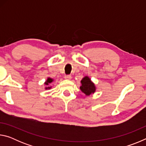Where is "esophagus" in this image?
I'll return each mask as SVG.
<instances>
[{"label":"esophagus","mask_w":146,"mask_h":146,"mask_svg":"<svg viewBox=\"0 0 146 146\" xmlns=\"http://www.w3.org/2000/svg\"><path fill=\"white\" fill-rule=\"evenodd\" d=\"M64 78H65V79H66V80H70V79L71 78V76L70 75H66L65 76H64Z\"/></svg>","instance_id":"obj_1"}]
</instances>
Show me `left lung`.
Masks as SVG:
<instances>
[{"mask_svg": "<svg viewBox=\"0 0 146 146\" xmlns=\"http://www.w3.org/2000/svg\"><path fill=\"white\" fill-rule=\"evenodd\" d=\"M82 86H80V90L85 94L86 95L89 96L95 92L96 87L94 83L91 80L88 76H85L81 80Z\"/></svg>", "mask_w": 146, "mask_h": 146, "instance_id": "left-lung-1", "label": "left lung"}]
</instances>
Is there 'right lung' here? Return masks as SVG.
Returning <instances> with one entry per match:
<instances>
[{
  "mask_svg": "<svg viewBox=\"0 0 146 146\" xmlns=\"http://www.w3.org/2000/svg\"><path fill=\"white\" fill-rule=\"evenodd\" d=\"M53 81V79H52L51 78H48V79H47V80L45 82V84L46 85H47V86H48L49 85V84H50V83H51ZM51 87H48V88H46V90H48V89H50Z\"/></svg>",
  "mask_w": 146,
  "mask_h": 146,
  "instance_id": "obj_1",
  "label": "right lung"
}]
</instances>
